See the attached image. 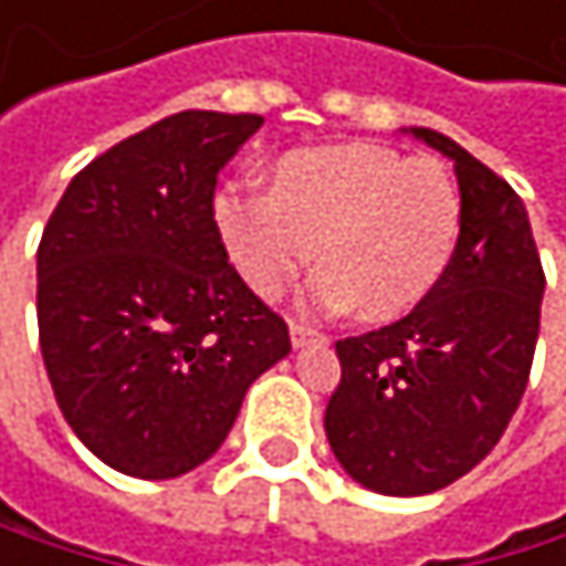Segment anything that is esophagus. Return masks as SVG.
<instances>
[{
	"mask_svg": "<svg viewBox=\"0 0 566 566\" xmlns=\"http://www.w3.org/2000/svg\"><path fill=\"white\" fill-rule=\"evenodd\" d=\"M289 333H292V346L295 349H305L308 343H315V339H322L312 325H305V322H289Z\"/></svg>",
	"mask_w": 566,
	"mask_h": 566,
	"instance_id": "obj_1",
	"label": "esophagus"
}]
</instances>
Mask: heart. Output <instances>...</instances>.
Masks as SVG:
<instances>
[{
	"label": "heart",
	"instance_id": "obj_1",
	"mask_svg": "<svg viewBox=\"0 0 566 566\" xmlns=\"http://www.w3.org/2000/svg\"><path fill=\"white\" fill-rule=\"evenodd\" d=\"M210 217L254 295H281L315 254L302 305L356 308L384 325L421 308L444 281L462 237V192L431 159L339 142L277 156L268 192L223 186Z\"/></svg>",
	"mask_w": 566,
	"mask_h": 566
}]
</instances>
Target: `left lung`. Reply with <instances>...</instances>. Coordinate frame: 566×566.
I'll list each match as a JSON object with an SVG mask.
<instances>
[{
  "mask_svg": "<svg viewBox=\"0 0 566 566\" xmlns=\"http://www.w3.org/2000/svg\"><path fill=\"white\" fill-rule=\"evenodd\" d=\"M407 135L454 163L462 237L421 308L336 343L343 380L325 438L346 475L380 495L438 492L495 448L530 380L547 289L513 186L441 132Z\"/></svg>",
  "mask_w": 566,
  "mask_h": 566,
  "instance_id": "8db88e82",
  "label": "left lung"
}]
</instances>
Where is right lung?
<instances>
[{
    "mask_svg": "<svg viewBox=\"0 0 566 566\" xmlns=\"http://www.w3.org/2000/svg\"><path fill=\"white\" fill-rule=\"evenodd\" d=\"M264 118L179 112L84 166L36 251L46 377L74 434L132 479L213 459L248 387L292 353L227 264L217 172Z\"/></svg>",
    "mask_w": 566,
    "mask_h": 566,
    "instance_id": "obj_1",
    "label": "right lung"
}]
</instances>
